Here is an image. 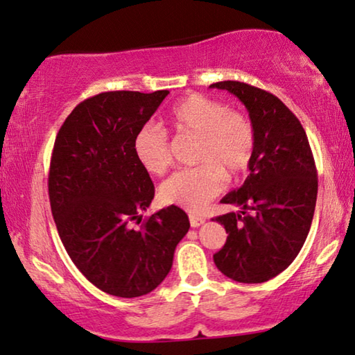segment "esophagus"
I'll use <instances>...</instances> for the list:
<instances>
[{"instance_id": "34e87169", "label": "esophagus", "mask_w": 355, "mask_h": 355, "mask_svg": "<svg viewBox=\"0 0 355 355\" xmlns=\"http://www.w3.org/2000/svg\"><path fill=\"white\" fill-rule=\"evenodd\" d=\"M204 222H206V218H204V217H201V216H194V214H189V225H191L193 228L201 227Z\"/></svg>"}]
</instances>
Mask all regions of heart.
<instances>
[{
    "mask_svg": "<svg viewBox=\"0 0 355 355\" xmlns=\"http://www.w3.org/2000/svg\"><path fill=\"white\" fill-rule=\"evenodd\" d=\"M167 121L177 135L198 138L194 162L199 166L166 180L159 198L164 204L199 212L222 193L225 177H241L251 166L256 130L246 114L199 93L187 94L173 104ZM133 153L151 175H162L172 164L167 133L157 127L144 125L135 133Z\"/></svg>",
    "mask_w": 355,
    "mask_h": 355,
    "instance_id": "obj_1",
    "label": "heart"
}]
</instances>
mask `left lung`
I'll return each mask as SVG.
<instances>
[{
  "label": "left lung",
  "mask_w": 355,
  "mask_h": 355,
  "mask_svg": "<svg viewBox=\"0 0 355 355\" xmlns=\"http://www.w3.org/2000/svg\"><path fill=\"white\" fill-rule=\"evenodd\" d=\"M211 88L234 94L256 130L246 182L222 199L241 211L216 217L228 236L214 262L234 282L263 283L289 267L306 241L317 202L315 161L299 119L275 94L236 80Z\"/></svg>",
  "instance_id": "1"
}]
</instances>
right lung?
I'll return each instance as SVG.
<instances>
[{
    "instance_id": "1",
    "label": "right lung",
    "mask_w": 355,
    "mask_h": 355,
    "mask_svg": "<svg viewBox=\"0 0 355 355\" xmlns=\"http://www.w3.org/2000/svg\"><path fill=\"white\" fill-rule=\"evenodd\" d=\"M167 94L99 93L69 114L54 141L48 193L59 238L85 278L112 296L138 297L157 288L189 230L177 206L132 227L154 198L133 137Z\"/></svg>"
}]
</instances>
